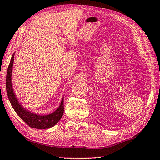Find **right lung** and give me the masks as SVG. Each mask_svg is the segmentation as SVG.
<instances>
[{
    "mask_svg": "<svg viewBox=\"0 0 160 160\" xmlns=\"http://www.w3.org/2000/svg\"><path fill=\"white\" fill-rule=\"evenodd\" d=\"M13 58L14 54L12 55L10 64H9L8 70H7L6 82L7 95H8V99L10 101L12 107H13L14 111L18 114L19 117L22 119L27 125L29 126L30 127L34 128H39V129H44V128L52 127L56 123H58V121L60 120L62 116L63 115L64 99H62V102L59 108L51 114H49V115H37V114L32 113V112L28 111L25 108H23V107L21 106V104L18 103V100L16 98L15 94H14L13 88H12L11 75L14 60Z\"/></svg>",
    "mask_w": 160,
    "mask_h": 160,
    "instance_id": "right-lung-1",
    "label": "right lung"
}]
</instances>
